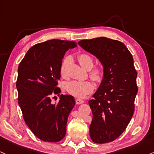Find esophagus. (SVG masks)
<instances>
[{
    "label": "esophagus",
    "mask_w": 154,
    "mask_h": 154,
    "mask_svg": "<svg viewBox=\"0 0 154 154\" xmlns=\"http://www.w3.org/2000/svg\"><path fill=\"white\" fill-rule=\"evenodd\" d=\"M84 103V101L81 99H76V104H81Z\"/></svg>",
    "instance_id": "esophagus-1"
}]
</instances>
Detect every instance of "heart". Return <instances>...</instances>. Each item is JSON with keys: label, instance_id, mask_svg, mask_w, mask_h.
<instances>
[{"label": "heart", "instance_id": "1", "mask_svg": "<svg viewBox=\"0 0 154 154\" xmlns=\"http://www.w3.org/2000/svg\"><path fill=\"white\" fill-rule=\"evenodd\" d=\"M79 63L84 69H91L94 66V58L89 54L80 53L77 57ZM69 60V58H66L63 59L62 62L61 66H60V74L63 75L64 72H65V67L66 65L67 62ZM104 71L102 66H98L94 67L91 71L90 75L91 77L96 80V82H101L104 77ZM95 88V85L94 82L91 80H85V81H78L73 80L71 82H67L66 84V89L67 92L71 95L75 96V97H83L88 94L89 93L92 92Z\"/></svg>", "mask_w": 154, "mask_h": 154}]
</instances>
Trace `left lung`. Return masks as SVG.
<instances>
[{"label": "left lung", "instance_id": "left-lung-1", "mask_svg": "<svg viewBox=\"0 0 154 154\" xmlns=\"http://www.w3.org/2000/svg\"><path fill=\"white\" fill-rule=\"evenodd\" d=\"M78 45L104 69L102 82L88 101L93 113L89 131L94 143H109L124 132L134 114L138 88L133 57L124 43L106 37L81 40Z\"/></svg>", "mask_w": 154, "mask_h": 154}]
</instances>
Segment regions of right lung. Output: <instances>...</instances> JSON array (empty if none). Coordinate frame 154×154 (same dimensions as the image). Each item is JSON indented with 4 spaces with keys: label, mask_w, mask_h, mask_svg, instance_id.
Masks as SVG:
<instances>
[{
    "label": "right lung",
    "mask_w": 154,
    "mask_h": 154,
    "mask_svg": "<svg viewBox=\"0 0 154 154\" xmlns=\"http://www.w3.org/2000/svg\"><path fill=\"white\" fill-rule=\"evenodd\" d=\"M74 42L48 40L30 47L18 67V104L25 124L38 139L55 143L65 137L69 113L75 105L71 95H61L58 103L52 96L60 93L57 87L60 66Z\"/></svg>",
    "instance_id": "obj_1"
}]
</instances>
